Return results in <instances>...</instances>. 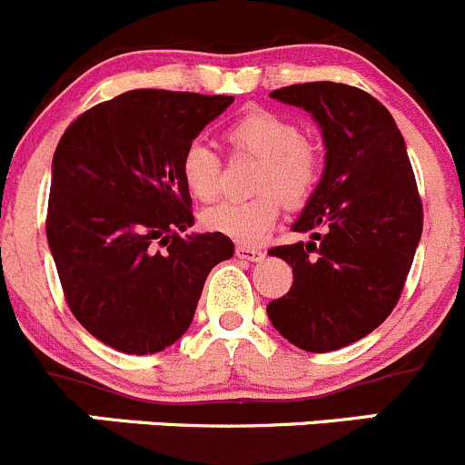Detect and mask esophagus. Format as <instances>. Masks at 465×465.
Listing matches in <instances>:
<instances>
[{
  "mask_svg": "<svg viewBox=\"0 0 465 465\" xmlns=\"http://www.w3.org/2000/svg\"><path fill=\"white\" fill-rule=\"evenodd\" d=\"M237 257L239 260H246V262H262L264 260V251L255 246H237Z\"/></svg>",
  "mask_w": 465,
  "mask_h": 465,
  "instance_id": "obj_1",
  "label": "esophagus"
}]
</instances>
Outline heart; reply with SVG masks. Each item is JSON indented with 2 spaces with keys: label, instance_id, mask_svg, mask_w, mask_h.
Instances as JSON below:
<instances>
[{
  "label": "heart",
  "instance_id": "heart-1",
  "mask_svg": "<svg viewBox=\"0 0 465 465\" xmlns=\"http://www.w3.org/2000/svg\"><path fill=\"white\" fill-rule=\"evenodd\" d=\"M232 151L262 158L255 176L257 196L222 201L201 214L208 231L242 243H257L278 223L282 199L298 208L314 194L321 181V158L302 140L293 119L266 108H252L226 126ZM181 178L196 201H213L219 192V158L205 142H190L181 155Z\"/></svg>",
  "mask_w": 465,
  "mask_h": 465
}]
</instances>
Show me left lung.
<instances>
[{"mask_svg": "<svg viewBox=\"0 0 465 465\" xmlns=\"http://www.w3.org/2000/svg\"><path fill=\"white\" fill-rule=\"evenodd\" d=\"M271 96L307 110L325 142V169L293 223L312 242L271 248L293 284L266 305L273 328L307 352H330L373 332L398 305L422 232V203L404 140L375 96L332 81Z\"/></svg>", "mask_w": 465, "mask_h": 465, "instance_id": "8db88e82", "label": "left lung"}]
</instances>
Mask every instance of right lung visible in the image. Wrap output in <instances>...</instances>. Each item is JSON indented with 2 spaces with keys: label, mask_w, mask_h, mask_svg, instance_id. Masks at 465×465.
<instances>
[{
  "label": "right lung",
  "mask_w": 465,
  "mask_h": 465,
  "mask_svg": "<svg viewBox=\"0 0 465 465\" xmlns=\"http://www.w3.org/2000/svg\"><path fill=\"white\" fill-rule=\"evenodd\" d=\"M232 96L131 90L78 114L52 164L47 242L78 323L128 355H153L190 328L210 271L231 260L219 232L187 234L185 146Z\"/></svg>",
  "instance_id": "add662e5"
}]
</instances>
